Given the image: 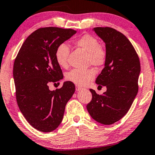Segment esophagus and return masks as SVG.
<instances>
[{"label":"esophagus","mask_w":155,"mask_h":155,"mask_svg":"<svg viewBox=\"0 0 155 155\" xmlns=\"http://www.w3.org/2000/svg\"><path fill=\"white\" fill-rule=\"evenodd\" d=\"M82 89V88H81V87H78V86H76V87H75L76 91H78V92L81 90Z\"/></svg>","instance_id":"34e87169"}]
</instances>
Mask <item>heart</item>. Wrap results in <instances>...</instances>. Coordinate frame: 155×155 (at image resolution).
I'll return each instance as SVG.
<instances>
[{
  "label": "heart",
  "mask_w": 155,
  "mask_h": 155,
  "mask_svg": "<svg viewBox=\"0 0 155 155\" xmlns=\"http://www.w3.org/2000/svg\"><path fill=\"white\" fill-rule=\"evenodd\" d=\"M74 43L88 53V63L96 67L105 64L107 58V51L105 47L99 44V40L94 36L84 35L76 39ZM69 48L67 44H61L55 51V58L58 64L63 68L68 66ZM95 72L92 69H73L65 75V79L78 86H85L94 80Z\"/></svg>",
  "instance_id": "1"
}]
</instances>
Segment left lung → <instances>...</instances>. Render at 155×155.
Returning <instances> with one entry per match:
<instances>
[{
	"label": "left lung",
	"instance_id": "left-lung-1",
	"mask_svg": "<svg viewBox=\"0 0 155 155\" xmlns=\"http://www.w3.org/2000/svg\"><path fill=\"white\" fill-rule=\"evenodd\" d=\"M94 30L106 44L105 66L96 79L106 86L102 94L90 89L92 98L87 109L93 119L111 125L124 117L138 92L140 63L136 51L126 36L111 27H95Z\"/></svg>",
	"mask_w": 155,
	"mask_h": 155
}]
</instances>
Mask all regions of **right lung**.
I'll use <instances>...</instances> for the list:
<instances>
[{
    "label": "right lung",
    "instance_id": "1",
    "mask_svg": "<svg viewBox=\"0 0 155 155\" xmlns=\"http://www.w3.org/2000/svg\"><path fill=\"white\" fill-rule=\"evenodd\" d=\"M72 29L41 27L27 38L13 65L16 100L29 124L41 132H51L62 121L65 105L75 90L67 81L62 87L51 91V82L63 78L55 58L57 46L75 35Z\"/></svg>",
    "mask_w": 155,
    "mask_h": 155
}]
</instances>
